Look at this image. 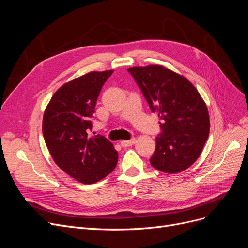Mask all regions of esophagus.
<instances>
[{
	"mask_svg": "<svg viewBox=\"0 0 248 248\" xmlns=\"http://www.w3.org/2000/svg\"><path fill=\"white\" fill-rule=\"evenodd\" d=\"M135 142H136V139L133 138V139H131V140H123V141H121V144H122V146H124V147H127V146L134 145Z\"/></svg>",
	"mask_w": 248,
	"mask_h": 248,
	"instance_id": "34e87169",
	"label": "esophagus"
}]
</instances>
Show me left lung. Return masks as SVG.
<instances>
[{"mask_svg":"<svg viewBox=\"0 0 248 248\" xmlns=\"http://www.w3.org/2000/svg\"><path fill=\"white\" fill-rule=\"evenodd\" d=\"M127 71L161 121L151 166L169 174L186 170L201 155L209 136V113L201 94L185 76L163 66Z\"/></svg>","mask_w":248,"mask_h":248,"instance_id":"1","label":"left lung"}]
</instances>
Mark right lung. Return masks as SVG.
<instances>
[{
    "label": "right lung",
    "instance_id": "1",
    "mask_svg": "<svg viewBox=\"0 0 248 248\" xmlns=\"http://www.w3.org/2000/svg\"><path fill=\"white\" fill-rule=\"evenodd\" d=\"M112 73L92 71L62 84L43 115L44 140L54 163L85 185L105 178L117 164L112 143L104 136L87 135L102 86Z\"/></svg>",
    "mask_w": 248,
    "mask_h": 248
}]
</instances>
